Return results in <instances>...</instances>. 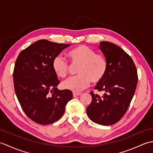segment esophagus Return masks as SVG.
<instances>
[{"instance_id": "34e87169", "label": "esophagus", "mask_w": 153, "mask_h": 153, "mask_svg": "<svg viewBox=\"0 0 153 153\" xmlns=\"http://www.w3.org/2000/svg\"><path fill=\"white\" fill-rule=\"evenodd\" d=\"M81 95V93H76V92H74L73 93V96L74 97H76L77 96H79Z\"/></svg>"}]
</instances>
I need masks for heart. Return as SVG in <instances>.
<instances>
[{"label":"heart","mask_w":153,"mask_h":153,"mask_svg":"<svg viewBox=\"0 0 153 153\" xmlns=\"http://www.w3.org/2000/svg\"><path fill=\"white\" fill-rule=\"evenodd\" d=\"M68 56L73 65L79 64L76 76L65 79L62 83L63 88L78 92L88 87L90 82L99 83L105 76L108 62L106 58L86 45H79L68 53ZM52 66L57 76L60 77L66 76L70 65L62 55L54 58Z\"/></svg>","instance_id":"1"}]
</instances>
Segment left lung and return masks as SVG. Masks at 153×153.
<instances>
[{"label":"left lung","instance_id":"1","mask_svg":"<svg viewBox=\"0 0 153 153\" xmlns=\"http://www.w3.org/2000/svg\"><path fill=\"white\" fill-rule=\"evenodd\" d=\"M99 49L108 62L104 78L95 89L103 95L91 92L92 101L87 114L93 122L102 126L114 124L128 109L137 87V69L132 58L118 45L108 41L100 42Z\"/></svg>","mask_w":153,"mask_h":153}]
</instances>
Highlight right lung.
<instances>
[{
  "mask_svg": "<svg viewBox=\"0 0 153 153\" xmlns=\"http://www.w3.org/2000/svg\"><path fill=\"white\" fill-rule=\"evenodd\" d=\"M69 44L39 40L19 54L13 78L15 92L25 114L35 122L48 125L59 120L72 99L70 90H59L52 66L54 58Z\"/></svg>",
  "mask_w": 153,
  "mask_h": 153,
  "instance_id": "1",
  "label": "right lung"
}]
</instances>
